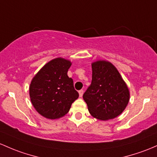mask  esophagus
<instances>
[{
    "instance_id": "1",
    "label": "esophagus",
    "mask_w": 157,
    "mask_h": 157,
    "mask_svg": "<svg viewBox=\"0 0 157 157\" xmlns=\"http://www.w3.org/2000/svg\"><path fill=\"white\" fill-rule=\"evenodd\" d=\"M78 94H79V97H82V96H83V94H84V90H80L78 91Z\"/></svg>"
}]
</instances>
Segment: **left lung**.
I'll list each match as a JSON object with an SVG mask.
<instances>
[{
	"label": "left lung",
	"instance_id": "8db88e82",
	"mask_svg": "<svg viewBox=\"0 0 157 157\" xmlns=\"http://www.w3.org/2000/svg\"><path fill=\"white\" fill-rule=\"evenodd\" d=\"M83 99L93 117L107 121L115 118L124 112L129 102V91L112 63L98 60L92 63L91 84Z\"/></svg>",
	"mask_w": 157,
	"mask_h": 157
}]
</instances>
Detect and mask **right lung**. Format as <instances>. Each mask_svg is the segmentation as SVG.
<instances>
[{
  "mask_svg": "<svg viewBox=\"0 0 157 157\" xmlns=\"http://www.w3.org/2000/svg\"><path fill=\"white\" fill-rule=\"evenodd\" d=\"M71 62L58 58L47 63L32 79L29 94L32 105L39 114L48 119L67 114L78 99L73 80L67 75Z\"/></svg>",
  "mask_w": 157,
  "mask_h": 157,
  "instance_id": "right-lung-1",
  "label": "right lung"
}]
</instances>
